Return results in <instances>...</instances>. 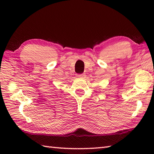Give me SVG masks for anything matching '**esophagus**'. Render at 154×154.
<instances>
[{
    "mask_svg": "<svg viewBox=\"0 0 154 154\" xmlns=\"http://www.w3.org/2000/svg\"><path fill=\"white\" fill-rule=\"evenodd\" d=\"M77 77L79 78H81V79H85V78L86 77V75H85V73H83V74H81V75H78Z\"/></svg>",
    "mask_w": 154,
    "mask_h": 154,
    "instance_id": "1",
    "label": "esophagus"
}]
</instances>
